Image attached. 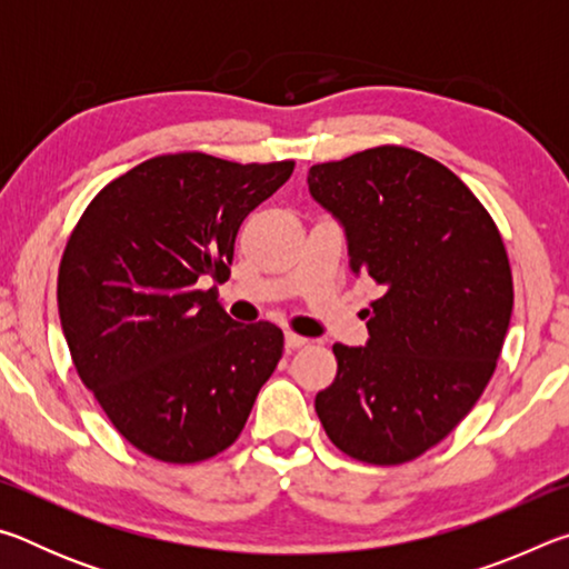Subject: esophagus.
<instances>
[{"label": "esophagus", "mask_w": 569, "mask_h": 569, "mask_svg": "<svg viewBox=\"0 0 569 569\" xmlns=\"http://www.w3.org/2000/svg\"><path fill=\"white\" fill-rule=\"evenodd\" d=\"M306 343H308V339H303V336H298V333H293V331L286 333V349H288V351L301 349V346H306Z\"/></svg>", "instance_id": "1"}]
</instances>
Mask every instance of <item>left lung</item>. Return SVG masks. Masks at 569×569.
I'll use <instances>...</instances> for the list:
<instances>
[{"instance_id":"obj_1","label":"left lung","mask_w":569,"mask_h":569,"mask_svg":"<svg viewBox=\"0 0 569 569\" xmlns=\"http://www.w3.org/2000/svg\"><path fill=\"white\" fill-rule=\"evenodd\" d=\"M308 190L341 220L351 271L381 291L366 346L333 343L316 413L343 455L403 465L467 417L497 369L515 303L502 236L455 172L401 146L319 162Z\"/></svg>"}]
</instances>
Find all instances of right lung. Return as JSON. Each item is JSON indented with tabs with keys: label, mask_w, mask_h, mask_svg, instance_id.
I'll use <instances>...</instances> for the list:
<instances>
[{
	"label": "right lung",
	"mask_w": 569,
	"mask_h": 569,
	"mask_svg": "<svg viewBox=\"0 0 569 569\" xmlns=\"http://www.w3.org/2000/svg\"><path fill=\"white\" fill-rule=\"evenodd\" d=\"M293 160L150 158L108 182L67 240L57 306L72 363L112 427L168 465L220 455L283 353V331L218 303L238 228Z\"/></svg>",
	"instance_id": "1"
}]
</instances>
